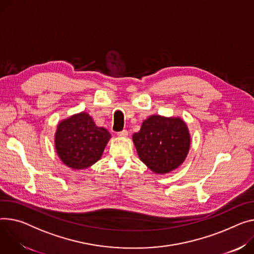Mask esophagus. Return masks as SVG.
Wrapping results in <instances>:
<instances>
[{"instance_id":"1","label":"esophagus","mask_w":254,"mask_h":254,"mask_svg":"<svg viewBox=\"0 0 254 254\" xmlns=\"http://www.w3.org/2000/svg\"><path fill=\"white\" fill-rule=\"evenodd\" d=\"M118 135H119V136H121V137H126V136H127V135H128V131H127V129H124V130H122V131L118 132Z\"/></svg>"}]
</instances>
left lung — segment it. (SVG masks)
Returning a JSON list of instances; mask_svg holds the SVG:
<instances>
[{"mask_svg":"<svg viewBox=\"0 0 254 254\" xmlns=\"http://www.w3.org/2000/svg\"><path fill=\"white\" fill-rule=\"evenodd\" d=\"M132 142L149 169L156 174H166L184 162L190 148V134L180 118L153 114L132 134Z\"/></svg>","mask_w":254,"mask_h":254,"instance_id":"8db88e82","label":"left lung"}]
</instances>
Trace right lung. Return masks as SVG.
I'll use <instances>...</instances> for the list:
<instances>
[{
  "instance_id": "obj_1",
  "label": "right lung",
  "mask_w": 254,
  "mask_h": 254,
  "mask_svg": "<svg viewBox=\"0 0 254 254\" xmlns=\"http://www.w3.org/2000/svg\"><path fill=\"white\" fill-rule=\"evenodd\" d=\"M110 137L106 128L97 127L93 119L82 111L59 123L55 147L65 166L82 170L100 160Z\"/></svg>"
}]
</instances>
